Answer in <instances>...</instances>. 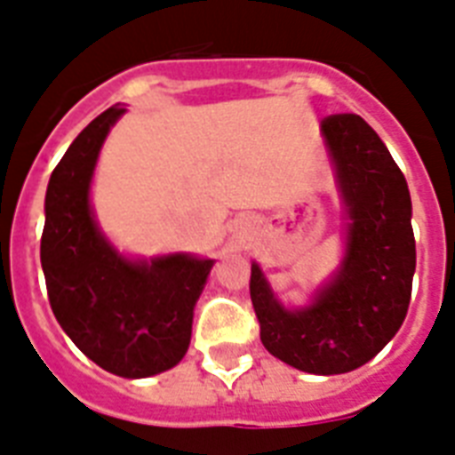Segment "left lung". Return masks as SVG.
I'll list each match as a JSON object with an SVG mask.
<instances>
[{"label": "left lung", "mask_w": 455, "mask_h": 455, "mask_svg": "<svg viewBox=\"0 0 455 455\" xmlns=\"http://www.w3.org/2000/svg\"><path fill=\"white\" fill-rule=\"evenodd\" d=\"M322 132L351 220L342 268L310 307L289 312L251 263L250 296L273 356L312 375H342L377 356L403 326L416 243L407 180L375 129L338 113L323 117Z\"/></svg>", "instance_id": "1"}]
</instances>
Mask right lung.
<instances>
[{
  "label": "right lung",
  "mask_w": 455,
  "mask_h": 455,
  "mask_svg": "<svg viewBox=\"0 0 455 455\" xmlns=\"http://www.w3.org/2000/svg\"><path fill=\"white\" fill-rule=\"evenodd\" d=\"M122 113V106H113L94 117L52 171L41 266L64 333L99 368L136 379L182 361L192 338L194 303L212 261L171 254L133 263L99 234L90 210L92 171Z\"/></svg>",
  "instance_id": "right-lung-1"
}]
</instances>
